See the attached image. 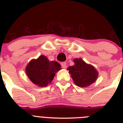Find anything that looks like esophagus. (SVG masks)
<instances>
[{"mask_svg":"<svg viewBox=\"0 0 123 123\" xmlns=\"http://www.w3.org/2000/svg\"><path fill=\"white\" fill-rule=\"evenodd\" d=\"M61 65H62V67L63 68H67V63H66V62L61 63Z\"/></svg>","mask_w":123,"mask_h":123,"instance_id":"esophagus-1","label":"esophagus"}]
</instances>
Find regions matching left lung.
I'll use <instances>...</instances> for the list:
<instances>
[{
  "label": "left lung",
  "mask_w": 123,
  "mask_h": 123,
  "mask_svg": "<svg viewBox=\"0 0 123 123\" xmlns=\"http://www.w3.org/2000/svg\"><path fill=\"white\" fill-rule=\"evenodd\" d=\"M74 65L69 67L68 70L75 84L85 87L94 83L98 77V72L92 65L87 64L81 58L73 60Z\"/></svg>",
  "instance_id": "8db88e82"
}]
</instances>
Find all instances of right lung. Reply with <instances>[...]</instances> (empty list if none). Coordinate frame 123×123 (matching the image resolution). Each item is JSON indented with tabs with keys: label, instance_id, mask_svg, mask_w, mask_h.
Instances as JSON below:
<instances>
[{
	"label": "right lung",
	"instance_id": "obj_1",
	"mask_svg": "<svg viewBox=\"0 0 123 123\" xmlns=\"http://www.w3.org/2000/svg\"><path fill=\"white\" fill-rule=\"evenodd\" d=\"M61 69V66L55 61L50 62L44 55L37 59L32 60L26 68V73L29 79L34 84L45 87L53 80L55 73Z\"/></svg>",
	"mask_w": 123,
	"mask_h": 123
}]
</instances>
